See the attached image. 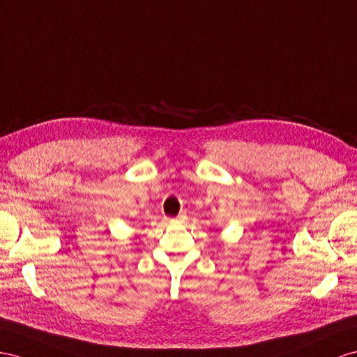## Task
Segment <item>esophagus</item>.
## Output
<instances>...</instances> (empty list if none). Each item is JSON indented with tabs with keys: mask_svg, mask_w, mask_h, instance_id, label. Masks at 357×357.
<instances>
[{
	"mask_svg": "<svg viewBox=\"0 0 357 357\" xmlns=\"http://www.w3.org/2000/svg\"><path fill=\"white\" fill-rule=\"evenodd\" d=\"M170 222H172V220H170Z\"/></svg>",
	"mask_w": 357,
	"mask_h": 357,
	"instance_id": "obj_1",
	"label": "esophagus"
}]
</instances>
